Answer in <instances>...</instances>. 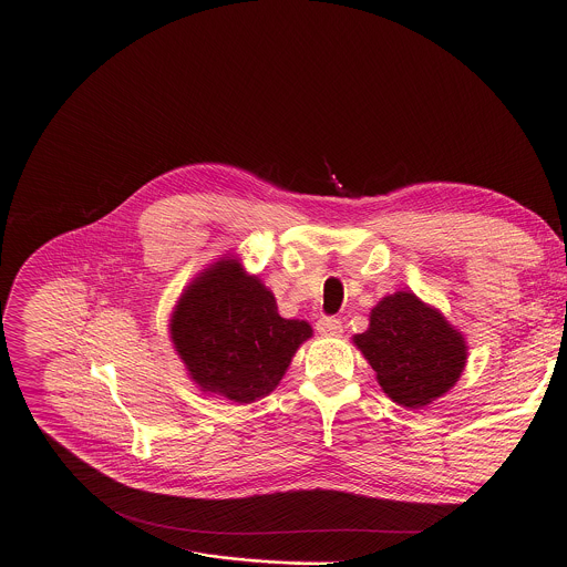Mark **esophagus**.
I'll return each mask as SVG.
<instances>
[{
  "label": "esophagus",
  "mask_w": 567,
  "mask_h": 567,
  "mask_svg": "<svg viewBox=\"0 0 567 567\" xmlns=\"http://www.w3.org/2000/svg\"><path fill=\"white\" fill-rule=\"evenodd\" d=\"M316 329H318L322 336L336 338V336L342 333V322H340V318H329V316H327V318H320V320H318Z\"/></svg>",
  "instance_id": "obj_1"
}]
</instances>
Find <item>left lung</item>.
<instances>
[{"mask_svg":"<svg viewBox=\"0 0 567 567\" xmlns=\"http://www.w3.org/2000/svg\"><path fill=\"white\" fill-rule=\"evenodd\" d=\"M383 392L403 408H425L445 396L467 362V344L445 316L412 291L385 296L353 336Z\"/></svg>","mask_w":567,"mask_h":567,"instance_id":"1","label":"left lung"}]
</instances>
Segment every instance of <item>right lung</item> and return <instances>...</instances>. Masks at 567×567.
Instances as JSON below:
<instances>
[{"label": "right lung", "instance_id": "obj_1", "mask_svg": "<svg viewBox=\"0 0 567 567\" xmlns=\"http://www.w3.org/2000/svg\"><path fill=\"white\" fill-rule=\"evenodd\" d=\"M171 340L192 381L234 403L271 394L313 329L278 313L274 293L238 258L205 269L179 296Z\"/></svg>", "mask_w": 567, "mask_h": 567}]
</instances>
